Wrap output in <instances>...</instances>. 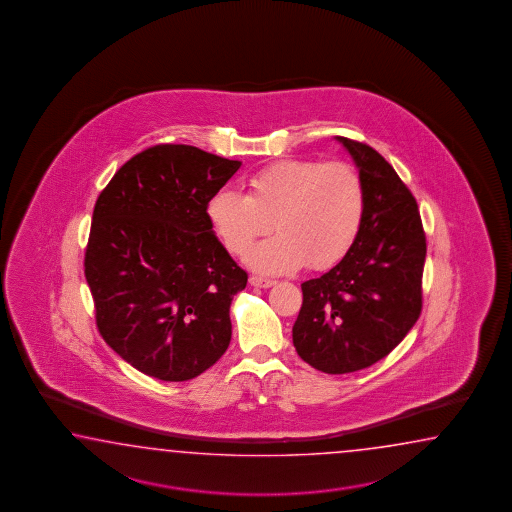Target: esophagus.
Masks as SVG:
<instances>
[{
  "label": "esophagus",
  "mask_w": 512,
  "mask_h": 512,
  "mask_svg": "<svg viewBox=\"0 0 512 512\" xmlns=\"http://www.w3.org/2000/svg\"><path fill=\"white\" fill-rule=\"evenodd\" d=\"M249 282H251V285H254V287H260V289H269L272 285H276L274 280H267V278H261V276H251Z\"/></svg>",
  "instance_id": "1"
}]
</instances>
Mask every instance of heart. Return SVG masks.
Segmentation results:
<instances>
[{"mask_svg": "<svg viewBox=\"0 0 512 512\" xmlns=\"http://www.w3.org/2000/svg\"><path fill=\"white\" fill-rule=\"evenodd\" d=\"M364 186L353 166L309 159L278 161L252 175L249 196L221 188L208 201V218L223 245L245 256L274 229L280 234L249 254L265 274L327 269L344 258L359 234Z\"/></svg>", "mask_w": 512, "mask_h": 512, "instance_id": "b5f03b06", "label": "heart"}]
</instances>
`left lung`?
Wrapping results in <instances>:
<instances>
[{
	"label": "left lung",
	"mask_w": 512,
	"mask_h": 512,
	"mask_svg": "<svg viewBox=\"0 0 512 512\" xmlns=\"http://www.w3.org/2000/svg\"><path fill=\"white\" fill-rule=\"evenodd\" d=\"M359 168L364 216L333 269L302 283L293 326L298 355L315 370L342 375L384 359L423 307L426 238L417 201L381 153L337 137Z\"/></svg>",
	"instance_id": "obj_1"
}]
</instances>
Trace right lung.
I'll use <instances>...</instances> for the list:
<instances>
[{
  "label": "right lung",
  "mask_w": 512,
  "mask_h": 512,
  "mask_svg": "<svg viewBox=\"0 0 512 512\" xmlns=\"http://www.w3.org/2000/svg\"><path fill=\"white\" fill-rule=\"evenodd\" d=\"M240 166L196 146L157 144L122 164L98 196L84 260L98 331L144 375L188 381L229 348L230 304L247 272L207 208Z\"/></svg>",
  "instance_id": "1"
}]
</instances>
